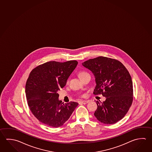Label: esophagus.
<instances>
[{
    "label": "esophagus",
    "mask_w": 152,
    "mask_h": 152,
    "mask_svg": "<svg viewBox=\"0 0 152 152\" xmlns=\"http://www.w3.org/2000/svg\"><path fill=\"white\" fill-rule=\"evenodd\" d=\"M88 102H89L88 100H83V101H80V103H82L83 104H88Z\"/></svg>",
    "instance_id": "obj_1"
}]
</instances>
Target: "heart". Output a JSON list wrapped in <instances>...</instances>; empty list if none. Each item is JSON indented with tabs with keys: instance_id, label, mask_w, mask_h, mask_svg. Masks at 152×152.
Wrapping results in <instances>:
<instances>
[{
	"instance_id": "heart-1",
	"label": "heart",
	"mask_w": 152,
	"mask_h": 152,
	"mask_svg": "<svg viewBox=\"0 0 152 152\" xmlns=\"http://www.w3.org/2000/svg\"><path fill=\"white\" fill-rule=\"evenodd\" d=\"M87 74H88V72H84V71H82V72H80L79 73V76H80V77L84 76L87 75Z\"/></svg>"
}]
</instances>
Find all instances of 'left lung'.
<instances>
[{
  "label": "left lung",
  "mask_w": 152,
  "mask_h": 152,
  "mask_svg": "<svg viewBox=\"0 0 152 152\" xmlns=\"http://www.w3.org/2000/svg\"><path fill=\"white\" fill-rule=\"evenodd\" d=\"M93 73L96 86L93 94L106 97L102 102L96 101L94 116L100 122L115 124L122 119L133 100V85L129 72L121 62L99 56L83 62Z\"/></svg>",
  "instance_id": "obj_1"
}]
</instances>
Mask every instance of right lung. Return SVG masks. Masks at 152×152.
I'll list each match as a JSON object with an SVG mask.
<instances>
[{
	"label": "right lung",
	"mask_w": 152,
	"mask_h": 152,
	"mask_svg": "<svg viewBox=\"0 0 152 152\" xmlns=\"http://www.w3.org/2000/svg\"><path fill=\"white\" fill-rule=\"evenodd\" d=\"M78 62L50 61L35 68L26 85V93L30 110L44 124L54 128L64 125L78 104H64L59 100L58 91L66 84Z\"/></svg>",
	"instance_id": "obj_1"
}]
</instances>
